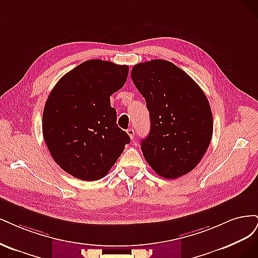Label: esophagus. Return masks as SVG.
Wrapping results in <instances>:
<instances>
[{
	"label": "esophagus",
	"instance_id": "obj_1",
	"mask_svg": "<svg viewBox=\"0 0 258 258\" xmlns=\"http://www.w3.org/2000/svg\"><path fill=\"white\" fill-rule=\"evenodd\" d=\"M126 133L128 134V136L133 139L134 138V136H135V130L134 128H128L127 131H126Z\"/></svg>",
	"mask_w": 258,
	"mask_h": 258
}]
</instances>
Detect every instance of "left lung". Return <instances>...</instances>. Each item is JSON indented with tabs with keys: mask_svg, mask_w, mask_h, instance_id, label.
I'll use <instances>...</instances> for the list:
<instances>
[{
	"mask_svg": "<svg viewBox=\"0 0 258 258\" xmlns=\"http://www.w3.org/2000/svg\"><path fill=\"white\" fill-rule=\"evenodd\" d=\"M131 77L150 114V133L141 140L148 164L166 179L193 170L213 133L211 108L204 91L185 72L166 60L138 63Z\"/></svg>",
	"mask_w": 258,
	"mask_h": 258,
	"instance_id": "8db88e82",
	"label": "left lung"
}]
</instances>
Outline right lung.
Returning a JSON list of instances; mask_svg holds the SVG:
<instances>
[{
    "mask_svg": "<svg viewBox=\"0 0 258 258\" xmlns=\"http://www.w3.org/2000/svg\"><path fill=\"white\" fill-rule=\"evenodd\" d=\"M127 75V65L89 60L65 74L49 94L43 113L45 143L55 163L73 177L104 178L130 144L110 105Z\"/></svg>",
    "mask_w": 258,
    "mask_h": 258,
    "instance_id": "right-lung-1",
    "label": "right lung"
}]
</instances>
